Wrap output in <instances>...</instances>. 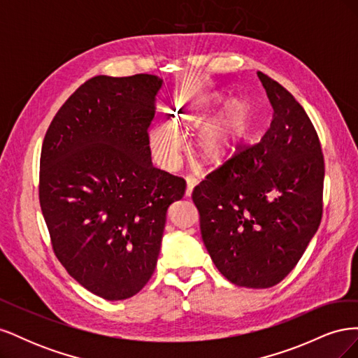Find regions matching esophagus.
Instances as JSON below:
<instances>
[{"label": "esophagus", "mask_w": 358, "mask_h": 358, "mask_svg": "<svg viewBox=\"0 0 358 358\" xmlns=\"http://www.w3.org/2000/svg\"><path fill=\"white\" fill-rule=\"evenodd\" d=\"M185 180H187V192H185V196H187V197H191L194 187L197 185V179L192 178V176H187Z\"/></svg>", "instance_id": "esophagus-1"}]
</instances>
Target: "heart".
Masks as SVG:
<instances>
[{
	"label": "heart",
	"mask_w": 358,
	"mask_h": 358,
	"mask_svg": "<svg viewBox=\"0 0 358 358\" xmlns=\"http://www.w3.org/2000/svg\"><path fill=\"white\" fill-rule=\"evenodd\" d=\"M224 92L200 95L196 99H180L170 107L167 122L150 128V148L161 166L167 169L176 164L182 149L180 134H188L210 120L225 103ZM251 117V106L245 100H233L213 121L204 125L194 148L197 155L210 164H218L234 154L243 140Z\"/></svg>",
	"instance_id": "b5f03b06"
}]
</instances>
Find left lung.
Masks as SVG:
<instances>
[{"instance_id":"left-lung-1","label":"left lung","mask_w":358,"mask_h":358,"mask_svg":"<svg viewBox=\"0 0 358 358\" xmlns=\"http://www.w3.org/2000/svg\"><path fill=\"white\" fill-rule=\"evenodd\" d=\"M273 121L252 148L194 188L200 230L216 268L231 284H279L317 233L322 215L324 158L305 109L282 85L258 71Z\"/></svg>"}]
</instances>
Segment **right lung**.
<instances>
[{
	"label": "right lung",
	"instance_id": "obj_1",
	"mask_svg": "<svg viewBox=\"0 0 358 358\" xmlns=\"http://www.w3.org/2000/svg\"><path fill=\"white\" fill-rule=\"evenodd\" d=\"M162 79L95 76L62 104L43 140L40 206L55 255L106 300L152 276L169 206L185 182L152 164L148 128Z\"/></svg>",
	"mask_w": 358,
	"mask_h": 358
}]
</instances>
